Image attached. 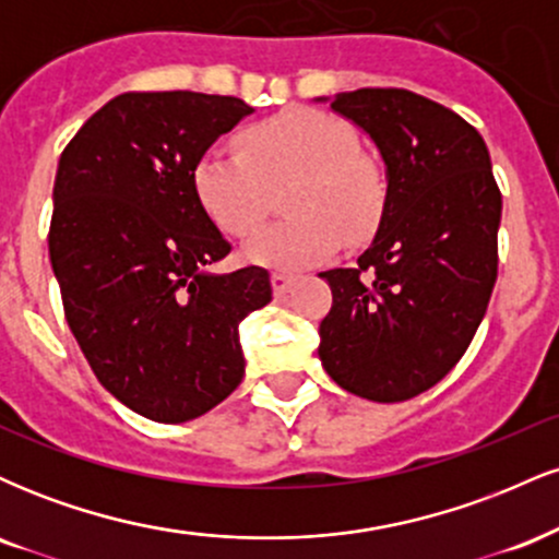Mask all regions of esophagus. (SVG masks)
Wrapping results in <instances>:
<instances>
[{"label":"esophagus","mask_w":559,"mask_h":559,"mask_svg":"<svg viewBox=\"0 0 559 559\" xmlns=\"http://www.w3.org/2000/svg\"><path fill=\"white\" fill-rule=\"evenodd\" d=\"M271 284H273L275 294H288L294 288V284H297V278H294V275H286V273H273Z\"/></svg>","instance_id":"obj_1"}]
</instances>
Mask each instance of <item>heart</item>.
<instances>
[{
  "label": "heart",
  "mask_w": 559,
  "mask_h": 559,
  "mask_svg": "<svg viewBox=\"0 0 559 559\" xmlns=\"http://www.w3.org/2000/svg\"><path fill=\"white\" fill-rule=\"evenodd\" d=\"M241 150L204 152L194 168V191L223 234L243 239L265 221L275 186L294 181L288 210L297 217L247 241L243 260L252 265L305 271L331 258L342 234L360 241L376 228L386 189L344 120L286 110L243 131Z\"/></svg>",
  "instance_id": "heart-1"
}]
</instances>
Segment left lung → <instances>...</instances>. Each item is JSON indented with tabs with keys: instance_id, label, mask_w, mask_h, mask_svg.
Wrapping results in <instances>:
<instances>
[{
	"instance_id": "1",
	"label": "left lung",
	"mask_w": 559,
	"mask_h": 559,
	"mask_svg": "<svg viewBox=\"0 0 559 559\" xmlns=\"http://www.w3.org/2000/svg\"><path fill=\"white\" fill-rule=\"evenodd\" d=\"M331 110L381 152L386 199L357 267L320 273L333 305L318 355L349 394L413 400L460 362L486 316L502 194L486 141L439 102L407 88H357L333 96Z\"/></svg>"
}]
</instances>
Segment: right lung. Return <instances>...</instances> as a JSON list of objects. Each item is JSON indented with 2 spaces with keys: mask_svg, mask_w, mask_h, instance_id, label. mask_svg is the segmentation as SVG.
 Returning a JSON list of instances; mask_svg holds the SVG:
<instances>
[{
  "mask_svg": "<svg viewBox=\"0 0 559 559\" xmlns=\"http://www.w3.org/2000/svg\"><path fill=\"white\" fill-rule=\"evenodd\" d=\"M254 110L236 96L128 92L57 165L49 260L94 376L157 423H186L241 383L239 323L273 297L265 267L207 273L230 243L194 191L199 157Z\"/></svg>",
  "mask_w": 559,
  "mask_h": 559,
  "instance_id": "right-lung-1",
  "label": "right lung"
}]
</instances>
